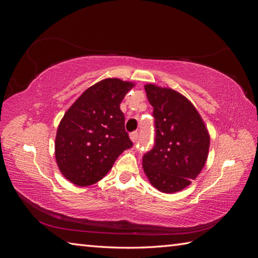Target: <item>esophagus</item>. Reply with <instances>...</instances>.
<instances>
[{"label": "esophagus", "mask_w": 258, "mask_h": 258, "mask_svg": "<svg viewBox=\"0 0 258 258\" xmlns=\"http://www.w3.org/2000/svg\"><path fill=\"white\" fill-rule=\"evenodd\" d=\"M138 138H139V134H138V131H134V132H131L130 134V140L132 142H137V140H138Z\"/></svg>", "instance_id": "esophagus-1"}]
</instances>
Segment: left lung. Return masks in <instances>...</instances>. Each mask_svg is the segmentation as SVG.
Instances as JSON below:
<instances>
[{"label": "left lung", "mask_w": 258, "mask_h": 258, "mask_svg": "<svg viewBox=\"0 0 258 258\" xmlns=\"http://www.w3.org/2000/svg\"><path fill=\"white\" fill-rule=\"evenodd\" d=\"M153 106L156 138L143 156L148 181L161 192L174 194L191 184L205 167L210 135L190 101L171 88L144 86Z\"/></svg>", "instance_id": "8db88e82"}]
</instances>
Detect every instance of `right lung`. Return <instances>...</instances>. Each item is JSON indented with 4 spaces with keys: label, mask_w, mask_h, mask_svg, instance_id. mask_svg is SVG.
I'll list each match as a JSON object with an SVG mask.
<instances>
[{
    "label": "right lung",
    "mask_w": 258,
    "mask_h": 258,
    "mask_svg": "<svg viewBox=\"0 0 258 258\" xmlns=\"http://www.w3.org/2000/svg\"><path fill=\"white\" fill-rule=\"evenodd\" d=\"M135 83L105 79L86 89L58 126L54 156L60 172L77 186L103 178L132 146L120 103Z\"/></svg>",
    "instance_id": "obj_1"
}]
</instances>
